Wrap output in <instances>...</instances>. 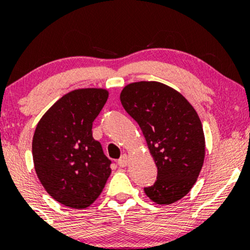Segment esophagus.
<instances>
[{"label":"esophagus","instance_id":"obj_1","mask_svg":"<svg viewBox=\"0 0 250 250\" xmlns=\"http://www.w3.org/2000/svg\"><path fill=\"white\" fill-rule=\"evenodd\" d=\"M128 162H129V159L127 155H122V156L119 159V161H117V165H119L120 167H125V166L128 165Z\"/></svg>","mask_w":250,"mask_h":250}]
</instances>
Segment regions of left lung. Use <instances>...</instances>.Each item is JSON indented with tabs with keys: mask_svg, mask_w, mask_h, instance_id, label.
Returning a JSON list of instances; mask_svg holds the SVG:
<instances>
[{
	"mask_svg": "<svg viewBox=\"0 0 250 250\" xmlns=\"http://www.w3.org/2000/svg\"><path fill=\"white\" fill-rule=\"evenodd\" d=\"M125 110L139 123L157 167L145 193L157 205H171L196 182L206 154L202 123L179 91L155 81L134 82L121 91Z\"/></svg>",
	"mask_w": 250,
	"mask_h": 250,
	"instance_id": "1",
	"label": "left lung"
}]
</instances>
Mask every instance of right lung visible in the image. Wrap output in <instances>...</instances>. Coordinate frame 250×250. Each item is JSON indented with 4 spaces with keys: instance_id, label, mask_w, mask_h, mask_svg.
Returning a JSON list of instances; mask_svg holds the SVG:
<instances>
[{
    "instance_id": "right-lung-1",
    "label": "right lung",
    "mask_w": 250,
    "mask_h": 250,
    "mask_svg": "<svg viewBox=\"0 0 250 250\" xmlns=\"http://www.w3.org/2000/svg\"><path fill=\"white\" fill-rule=\"evenodd\" d=\"M107 100L105 89H76L54 103L36 125L33 160L37 177L65 207H89L111 173V161L91 131Z\"/></svg>"
}]
</instances>
